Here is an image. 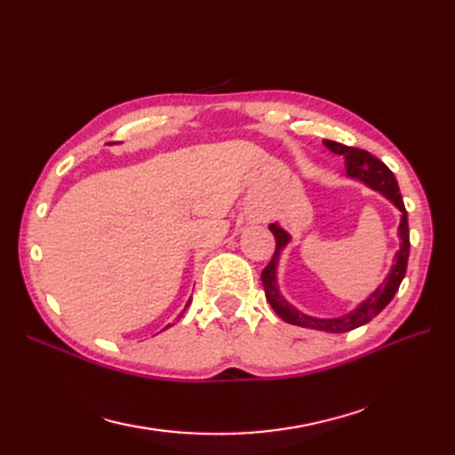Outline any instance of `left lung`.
Listing matches in <instances>:
<instances>
[{
  "label": "left lung",
  "instance_id": "8db88e82",
  "mask_svg": "<svg viewBox=\"0 0 455 455\" xmlns=\"http://www.w3.org/2000/svg\"><path fill=\"white\" fill-rule=\"evenodd\" d=\"M323 144L332 151V154L343 156L346 159V172L347 176L355 178V180H361L371 189L379 191L381 196L387 197L398 211L403 212L401 216V226H398V237H401V249L395 254V264L389 271L385 281L371 292L359 307H355L347 315H341L338 319H316V316L306 315L292 307L288 301L281 296L279 286H277V264H279V256L284 246L291 243V235L279 226V224H269V229L275 235V254L271 258L266 269L261 271V284H264L266 298L269 301V306L273 311L277 313L283 321L296 324V326H304V328H313V330H323V332H332V334H343L349 332V330L359 328L366 323H370L374 316L385 309V306L389 304L393 296L396 294L398 286H401L406 266H408V256H410V229H408V214L404 209V201L401 191H398V184L395 174L389 171L387 164L374 157L371 154L359 148H351L346 144H339L334 140H323Z\"/></svg>",
  "mask_w": 455,
  "mask_h": 455
}]
</instances>
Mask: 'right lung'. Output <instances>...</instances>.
<instances>
[{
  "label": "right lung",
  "mask_w": 455,
  "mask_h": 455,
  "mask_svg": "<svg viewBox=\"0 0 455 455\" xmlns=\"http://www.w3.org/2000/svg\"><path fill=\"white\" fill-rule=\"evenodd\" d=\"M189 301H191V299H189ZM189 301H188V304H186V307L189 306ZM184 311H186V309H184ZM184 311H182V315H184ZM182 315H180V316H182ZM180 316H178V319H180ZM178 319H176V321H178ZM169 326H171V324H169ZM169 326H167V328H169Z\"/></svg>",
  "instance_id": "right-lung-1"
}]
</instances>
